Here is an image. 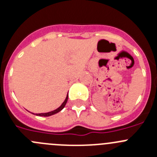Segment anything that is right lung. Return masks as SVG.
Wrapping results in <instances>:
<instances>
[{"instance_id":"right-lung-1","label":"right lung","mask_w":157,"mask_h":157,"mask_svg":"<svg viewBox=\"0 0 157 157\" xmlns=\"http://www.w3.org/2000/svg\"><path fill=\"white\" fill-rule=\"evenodd\" d=\"M67 99H68V93H67V97H66V99H65V100H64V102H63L62 104H61V105L59 107V108H58V109H55V110H54V111H52V112H46V113H39V114H36V115H39V116L47 117V116H51V115H55V114L58 113V112H59L60 111L62 110V109H64V107L65 106L66 103H67Z\"/></svg>"}]
</instances>
